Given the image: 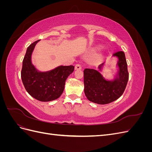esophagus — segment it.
Masks as SVG:
<instances>
[{"label": "esophagus", "instance_id": "34e87169", "mask_svg": "<svg viewBox=\"0 0 152 152\" xmlns=\"http://www.w3.org/2000/svg\"><path fill=\"white\" fill-rule=\"evenodd\" d=\"M81 69H82L81 66L80 65H79V64H77V65H75V70H81Z\"/></svg>", "mask_w": 152, "mask_h": 152}]
</instances>
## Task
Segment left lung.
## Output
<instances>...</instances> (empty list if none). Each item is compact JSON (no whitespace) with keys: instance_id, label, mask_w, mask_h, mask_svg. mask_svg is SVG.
I'll list each match as a JSON object with an SVG mask.
<instances>
[{"instance_id":"obj_1","label":"left lung","mask_w":152,"mask_h":152,"mask_svg":"<svg viewBox=\"0 0 152 152\" xmlns=\"http://www.w3.org/2000/svg\"><path fill=\"white\" fill-rule=\"evenodd\" d=\"M113 57L117 58V72L113 79H106L100 73L105 66L104 63L98 66L99 71L89 68L84 70V93L91 102L99 104L112 103L120 98L125 91L129 79L125 54L118 51L113 54Z\"/></svg>"}]
</instances>
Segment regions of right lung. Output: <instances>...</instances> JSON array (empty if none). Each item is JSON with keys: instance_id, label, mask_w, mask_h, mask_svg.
<instances>
[{"instance_id": "obj_1", "label": "right lung", "mask_w": 152, "mask_h": 152, "mask_svg": "<svg viewBox=\"0 0 152 152\" xmlns=\"http://www.w3.org/2000/svg\"><path fill=\"white\" fill-rule=\"evenodd\" d=\"M39 40L29 45L23 60L21 77L28 93L40 102H50L60 97L68 77L74 71V66L60 65L51 70H38L31 62V54Z\"/></svg>"}]
</instances>
